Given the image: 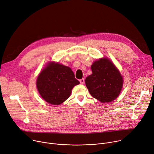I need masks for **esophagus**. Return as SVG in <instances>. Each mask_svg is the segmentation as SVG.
Returning <instances> with one entry per match:
<instances>
[{
  "label": "esophagus",
  "instance_id": "obj_1",
  "mask_svg": "<svg viewBox=\"0 0 154 154\" xmlns=\"http://www.w3.org/2000/svg\"><path fill=\"white\" fill-rule=\"evenodd\" d=\"M79 81H80V83H81V84H83V83H85V79H82Z\"/></svg>",
  "mask_w": 154,
  "mask_h": 154
}]
</instances>
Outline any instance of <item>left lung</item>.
I'll use <instances>...</instances> for the list:
<instances>
[{"label": "left lung", "mask_w": 154, "mask_h": 154, "mask_svg": "<svg viewBox=\"0 0 154 154\" xmlns=\"http://www.w3.org/2000/svg\"><path fill=\"white\" fill-rule=\"evenodd\" d=\"M92 74L85 79L90 94L101 103L116 100L123 86V78L115 65L107 58L97 60L91 65Z\"/></svg>", "instance_id": "8db88e82"}]
</instances>
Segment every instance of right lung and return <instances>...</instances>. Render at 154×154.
<instances>
[{"label":"right lung","mask_w":154,"mask_h":154,"mask_svg":"<svg viewBox=\"0 0 154 154\" xmlns=\"http://www.w3.org/2000/svg\"><path fill=\"white\" fill-rule=\"evenodd\" d=\"M79 83L71 68L50 63L40 73L36 85L45 101L51 104L58 105L68 98L73 87Z\"/></svg>","instance_id":"right-lung-1"}]
</instances>
